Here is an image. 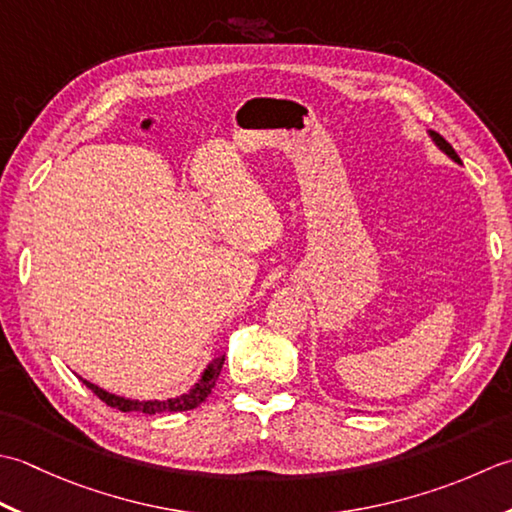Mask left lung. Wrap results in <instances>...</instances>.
<instances>
[{
  "instance_id": "obj_1",
  "label": "left lung",
  "mask_w": 512,
  "mask_h": 512,
  "mask_svg": "<svg viewBox=\"0 0 512 512\" xmlns=\"http://www.w3.org/2000/svg\"><path fill=\"white\" fill-rule=\"evenodd\" d=\"M426 132H429V137H431V141L437 145V150H442L446 156H448V159H451V161H455V163H462V159H460V156H457V152L453 150V145L451 143H448L444 137H442V134H437L435 130H426Z\"/></svg>"
}]
</instances>
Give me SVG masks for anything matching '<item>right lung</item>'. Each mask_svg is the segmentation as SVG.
Listing matches in <instances>:
<instances>
[{"label": "right lung", "instance_id": "right-lung-1", "mask_svg": "<svg viewBox=\"0 0 512 512\" xmlns=\"http://www.w3.org/2000/svg\"><path fill=\"white\" fill-rule=\"evenodd\" d=\"M223 362H225V356L212 358L210 362H207V367L203 369L201 378H198L185 393L176 395V398H170V400H132V398H123V395L101 389V387H97V384H92L83 378H79V380L86 384V387L95 393L99 400H103L108 406H112V409H119L123 413H130V411H139V413H148V415L179 413V411H192L198 404H203L207 400V395H210L214 389L216 378L221 375Z\"/></svg>", "mask_w": 512, "mask_h": 512}]
</instances>
